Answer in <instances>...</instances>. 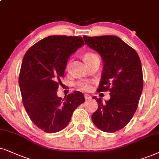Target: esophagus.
<instances>
[{
	"mask_svg": "<svg viewBox=\"0 0 159 159\" xmlns=\"http://www.w3.org/2000/svg\"><path fill=\"white\" fill-rule=\"evenodd\" d=\"M84 97H85V99H89L92 98V97H91L90 95L88 94H84Z\"/></svg>",
	"mask_w": 159,
	"mask_h": 159,
	"instance_id": "obj_1",
	"label": "esophagus"
}]
</instances>
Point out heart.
I'll list each match as a JSON object with an SVG mask.
<instances>
[{
  "label": "heart",
  "instance_id": "b5f03b06",
  "mask_svg": "<svg viewBox=\"0 0 159 159\" xmlns=\"http://www.w3.org/2000/svg\"><path fill=\"white\" fill-rule=\"evenodd\" d=\"M97 55L94 54V53L92 52H87L84 54V59L85 60V62L89 64V62L92 60H93L94 57H97ZM70 62H68L66 65V69L67 70L70 67ZM94 81L93 80H82V81H78L77 83V86L79 87L80 89L83 91H89L92 89V84Z\"/></svg>",
  "mask_w": 159,
  "mask_h": 159
}]
</instances>
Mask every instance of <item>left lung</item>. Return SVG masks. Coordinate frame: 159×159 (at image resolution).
I'll list each match as a JSON object with an SVG mask.
<instances>
[{"instance_id": "8db88e82", "label": "left lung", "mask_w": 159, "mask_h": 159, "mask_svg": "<svg viewBox=\"0 0 159 159\" xmlns=\"http://www.w3.org/2000/svg\"><path fill=\"white\" fill-rule=\"evenodd\" d=\"M83 38L104 62L97 92L109 91L111 95L105 102L92 97L98 108L92 120L103 132H117L130 121L138 106L143 88L140 59L134 48L115 35Z\"/></svg>"}]
</instances>
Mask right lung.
Returning a JSON list of instances; mask_svg holds the SVG:
<instances>
[{"label": "right lung", "instance_id": "obj_1", "mask_svg": "<svg viewBox=\"0 0 159 159\" xmlns=\"http://www.w3.org/2000/svg\"><path fill=\"white\" fill-rule=\"evenodd\" d=\"M84 45L81 37L51 35L31 46L23 57L19 77L23 105L32 122L45 132L66 127L85 101L78 91L64 99L57 95L67 60Z\"/></svg>", "mask_w": 159, "mask_h": 159}]
</instances>
